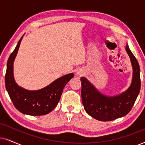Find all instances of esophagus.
Segmentation results:
<instances>
[{
    "instance_id": "34e87169",
    "label": "esophagus",
    "mask_w": 145,
    "mask_h": 145,
    "mask_svg": "<svg viewBox=\"0 0 145 145\" xmlns=\"http://www.w3.org/2000/svg\"><path fill=\"white\" fill-rule=\"evenodd\" d=\"M84 74V71L82 69H78V70L76 71V74L79 75V76H82Z\"/></svg>"
}]
</instances>
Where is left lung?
I'll return each mask as SVG.
<instances>
[{"mask_svg": "<svg viewBox=\"0 0 145 145\" xmlns=\"http://www.w3.org/2000/svg\"><path fill=\"white\" fill-rule=\"evenodd\" d=\"M125 50L133 67L132 81L125 92L116 96L103 94L85 77H81L82 104L87 114L101 121H109L122 118L130 112L140 89V67L135 57L127 44Z\"/></svg>", "mask_w": 145, "mask_h": 145, "instance_id": "left-lung-1", "label": "left lung"}]
</instances>
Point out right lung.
Returning <instances> with one entry per match:
<instances>
[{
    "mask_svg": "<svg viewBox=\"0 0 145 145\" xmlns=\"http://www.w3.org/2000/svg\"><path fill=\"white\" fill-rule=\"evenodd\" d=\"M24 35L8 60L5 75L6 88L14 106L19 112L29 116H43L57 106L65 85L74 74L70 73L61 76L48 86L37 90H26L18 86L14 77L13 65Z\"/></svg>",
    "mask_w": 145,
    "mask_h": 145,
    "instance_id": "1",
    "label": "right lung"
}]
</instances>
